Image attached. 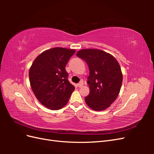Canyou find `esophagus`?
<instances>
[{
  "instance_id": "obj_1",
  "label": "esophagus",
  "mask_w": 154,
  "mask_h": 154,
  "mask_svg": "<svg viewBox=\"0 0 154 154\" xmlns=\"http://www.w3.org/2000/svg\"><path fill=\"white\" fill-rule=\"evenodd\" d=\"M83 85V82H80V83H78V84H77V87H82Z\"/></svg>"
}]
</instances>
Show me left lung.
<instances>
[{
	"label": "left lung",
	"instance_id": "1",
	"mask_svg": "<svg viewBox=\"0 0 154 154\" xmlns=\"http://www.w3.org/2000/svg\"><path fill=\"white\" fill-rule=\"evenodd\" d=\"M76 56L84 60L89 69L87 83L89 94L85 97L92 110L106 109L117 98L123 82V74L118 62L112 55L100 49H83Z\"/></svg>",
	"mask_w": 154,
	"mask_h": 154
}]
</instances>
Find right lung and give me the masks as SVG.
Wrapping results in <instances>:
<instances>
[{"mask_svg":"<svg viewBox=\"0 0 154 154\" xmlns=\"http://www.w3.org/2000/svg\"><path fill=\"white\" fill-rule=\"evenodd\" d=\"M75 49L54 48L40 53L29 71L30 85L36 99L51 110L66 105L75 87L68 80L66 66Z\"/></svg>","mask_w":154,"mask_h":154,"instance_id":"right-lung-1","label":"right lung"}]
</instances>
